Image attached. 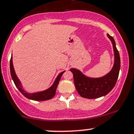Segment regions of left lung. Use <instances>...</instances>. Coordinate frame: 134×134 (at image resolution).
Segmentation results:
<instances>
[{
    "mask_svg": "<svg viewBox=\"0 0 134 134\" xmlns=\"http://www.w3.org/2000/svg\"><path fill=\"white\" fill-rule=\"evenodd\" d=\"M107 36L112 42L114 52V64L107 74L101 78H92L86 76L78 69H70L73 74L76 88L78 94L84 98L95 99L104 96L112 91L116 83L120 70V56L114 39L108 34Z\"/></svg>",
    "mask_w": 134,
    "mask_h": 134,
    "instance_id": "obj_1",
    "label": "left lung"
}]
</instances>
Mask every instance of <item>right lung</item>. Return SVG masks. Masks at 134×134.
<instances>
[{"mask_svg": "<svg viewBox=\"0 0 134 134\" xmlns=\"http://www.w3.org/2000/svg\"><path fill=\"white\" fill-rule=\"evenodd\" d=\"M10 72L11 78H12L13 80L14 83L15 84V85L17 87L18 89L19 90L20 92L22 93L26 98L35 101H46L52 99V98L54 96V95H55L56 94L57 86L58 85L59 81H60L62 76V74L65 71H63L62 72H61L60 74H58V76L57 78H56L55 81H54V83L53 84V85H52L51 87H49L48 89L46 90V91H41V92L32 93V94L26 92L24 90L22 89V85H21L20 81H19V78L16 76V74H15V70H14L13 65L12 56H11L10 60Z\"/></svg>", "mask_w": 134, "mask_h": 134, "instance_id": "right-lung-1", "label": "right lung"}]
</instances>
